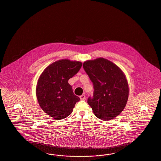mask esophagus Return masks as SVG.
I'll list each match as a JSON object with an SVG mask.
<instances>
[{
    "label": "esophagus",
    "instance_id": "1",
    "mask_svg": "<svg viewBox=\"0 0 161 161\" xmlns=\"http://www.w3.org/2000/svg\"><path fill=\"white\" fill-rule=\"evenodd\" d=\"M80 99H81V100H84V99H85V98H86V96H85V94H82V95H81V96H80Z\"/></svg>",
    "mask_w": 161,
    "mask_h": 161
}]
</instances>
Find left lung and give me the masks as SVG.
Listing matches in <instances>:
<instances>
[{
	"instance_id": "obj_1",
	"label": "left lung",
	"mask_w": 161,
	"mask_h": 161,
	"mask_svg": "<svg viewBox=\"0 0 161 161\" xmlns=\"http://www.w3.org/2000/svg\"><path fill=\"white\" fill-rule=\"evenodd\" d=\"M83 68L94 87L87 103L95 116L103 121L114 119L125 108L129 94L126 77L120 68L103 58L85 61Z\"/></svg>"
}]
</instances>
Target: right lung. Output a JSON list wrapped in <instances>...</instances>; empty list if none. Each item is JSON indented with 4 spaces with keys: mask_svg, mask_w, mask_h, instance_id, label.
<instances>
[{
    "mask_svg": "<svg viewBox=\"0 0 161 161\" xmlns=\"http://www.w3.org/2000/svg\"><path fill=\"white\" fill-rule=\"evenodd\" d=\"M82 62L61 59L44 69L36 86L39 105L46 114L55 119H62L72 113L75 103L80 100L74 94L69 78L80 69Z\"/></svg>",
    "mask_w": 161,
    "mask_h": 161,
    "instance_id": "right-lung-1",
    "label": "right lung"
}]
</instances>
